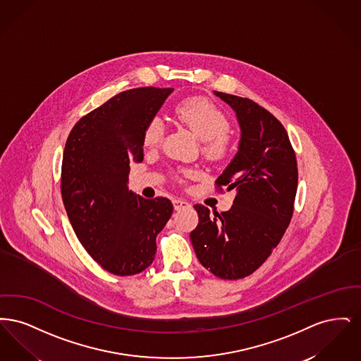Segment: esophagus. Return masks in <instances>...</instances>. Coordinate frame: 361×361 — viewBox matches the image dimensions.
Instances as JSON below:
<instances>
[{
    "label": "esophagus",
    "instance_id": "esophagus-1",
    "mask_svg": "<svg viewBox=\"0 0 361 361\" xmlns=\"http://www.w3.org/2000/svg\"><path fill=\"white\" fill-rule=\"evenodd\" d=\"M173 206H174V209H184V208H189L190 204H189L187 200H183V199H176L174 202H173Z\"/></svg>",
    "mask_w": 361,
    "mask_h": 361
}]
</instances>
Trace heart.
Returning <instances> with one entry per match:
<instances>
[{"instance_id": "1", "label": "heart", "mask_w": 361, "mask_h": 361, "mask_svg": "<svg viewBox=\"0 0 361 361\" xmlns=\"http://www.w3.org/2000/svg\"><path fill=\"white\" fill-rule=\"evenodd\" d=\"M176 118L185 124L189 130L204 142V154L209 159H219L227 152V133L230 123L224 112L204 99L193 97L184 100L176 106ZM164 121L155 116L147 123L143 131V145L157 147L164 137Z\"/></svg>"}]
</instances>
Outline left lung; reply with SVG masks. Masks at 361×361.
Returning <instances> with one entry per match:
<instances>
[{
	"instance_id": "left-lung-1",
	"label": "left lung",
	"mask_w": 361,
	"mask_h": 361,
	"mask_svg": "<svg viewBox=\"0 0 361 361\" xmlns=\"http://www.w3.org/2000/svg\"><path fill=\"white\" fill-rule=\"evenodd\" d=\"M240 124L238 152L216 178L237 196L226 212L196 204L199 224L190 233L195 253L211 274L226 280L252 275L284 235L298 187L296 157L283 124L258 104L214 92Z\"/></svg>"
}]
</instances>
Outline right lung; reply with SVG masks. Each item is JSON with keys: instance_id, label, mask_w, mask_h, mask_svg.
I'll use <instances>...</instances> for the list:
<instances>
[{"instance_id": "obj_1", "label": "right lung", "mask_w": 361, "mask_h": 361, "mask_svg": "<svg viewBox=\"0 0 361 361\" xmlns=\"http://www.w3.org/2000/svg\"><path fill=\"white\" fill-rule=\"evenodd\" d=\"M172 87L121 92L75 123L66 140L61 190L70 224L105 271L140 274L154 261L172 202L128 189L130 164L143 159V131Z\"/></svg>"}]
</instances>
